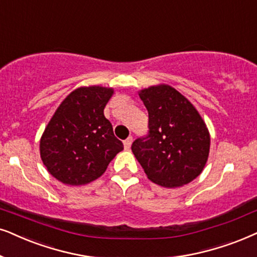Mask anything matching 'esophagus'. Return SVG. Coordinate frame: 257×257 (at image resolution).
I'll return each mask as SVG.
<instances>
[{
	"label": "esophagus",
	"instance_id": "34e87169",
	"mask_svg": "<svg viewBox=\"0 0 257 257\" xmlns=\"http://www.w3.org/2000/svg\"><path fill=\"white\" fill-rule=\"evenodd\" d=\"M132 141H133V139H132L131 136H130L127 139H125V141H124V148H125V150H128L130 148H131Z\"/></svg>",
	"mask_w": 257,
	"mask_h": 257
}]
</instances>
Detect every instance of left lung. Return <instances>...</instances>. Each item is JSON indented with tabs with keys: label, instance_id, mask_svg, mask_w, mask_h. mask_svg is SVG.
Returning <instances> with one entry per match:
<instances>
[{
	"label": "left lung",
	"instance_id": "1",
	"mask_svg": "<svg viewBox=\"0 0 257 257\" xmlns=\"http://www.w3.org/2000/svg\"><path fill=\"white\" fill-rule=\"evenodd\" d=\"M139 96L149 112V131L131 149L148 178L165 188L194 181L210 149L209 131L197 109L168 85L151 86Z\"/></svg>",
	"mask_w": 257,
	"mask_h": 257
}]
</instances>
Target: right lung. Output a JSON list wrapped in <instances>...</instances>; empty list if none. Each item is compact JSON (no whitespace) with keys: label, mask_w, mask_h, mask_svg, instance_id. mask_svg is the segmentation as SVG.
Wrapping results in <instances>:
<instances>
[{"label":"right lung","mask_w":257,"mask_h":257,"mask_svg":"<svg viewBox=\"0 0 257 257\" xmlns=\"http://www.w3.org/2000/svg\"><path fill=\"white\" fill-rule=\"evenodd\" d=\"M112 88L89 86L67 95L41 137L40 155L48 172L63 184L94 181L124 149L104 108Z\"/></svg>","instance_id":"right-lung-1"}]
</instances>
